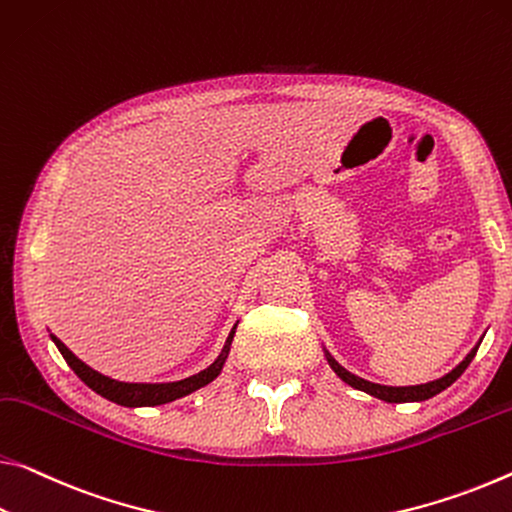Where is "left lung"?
I'll use <instances>...</instances> for the list:
<instances>
[{"mask_svg":"<svg viewBox=\"0 0 512 512\" xmlns=\"http://www.w3.org/2000/svg\"><path fill=\"white\" fill-rule=\"evenodd\" d=\"M483 339H478L476 346L472 348L465 355V360H462L458 367H453L449 373H444L442 378L437 380H431V383H424V385H403V387H394V385H380V383H371V380H364L360 376H355V373H351L348 369H344L342 364H339L332 355L328 353V348L323 346V353H326V360L330 364V369L337 373L339 378L344 380L346 385H351L355 389H360V392L373 396V399H380L385 403H419V401H428L433 399L435 394L444 392L446 387H451L456 380L462 376V371H465L469 367V362L474 360V355L478 351V346H481Z\"/></svg>","mask_w":512,"mask_h":512,"instance_id":"left-lung-1","label":"left lung"}]
</instances>
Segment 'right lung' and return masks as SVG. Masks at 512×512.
<instances>
[{"instance_id": "obj_1", "label": "right lung", "mask_w": 512, "mask_h": 512, "mask_svg": "<svg viewBox=\"0 0 512 512\" xmlns=\"http://www.w3.org/2000/svg\"><path fill=\"white\" fill-rule=\"evenodd\" d=\"M237 326L239 323H234L230 335H227L225 344L221 348V353H218V358L209 364L207 369L193 373V376H189V378L173 380V383H123V380H113L109 376H104V373L91 369L86 362H81L77 355L61 342L59 337L52 335V332H50V339L61 351L63 360L68 362V367L75 371L77 376L84 380V383L91 387L95 394H100V396H104V399H109L118 405H125V408H152V405H164V403H170L175 399H182V396L196 392V389L205 387L212 383L214 378H218V373L223 371L227 355H230L232 339H234V332H237Z\"/></svg>"}]
</instances>
